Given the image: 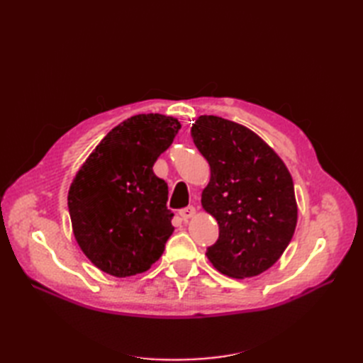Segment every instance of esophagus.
Returning <instances> with one entry per match:
<instances>
[{"instance_id":"esophagus-1","label":"esophagus","mask_w":363,"mask_h":363,"mask_svg":"<svg viewBox=\"0 0 363 363\" xmlns=\"http://www.w3.org/2000/svg\"><path fill=\"white\" fill-rule=\"evenodd\" d=\"M195 213H196V211H195V207H186V208H182V211L179 212V215L182 216V219L183 221H189L191 218H194L195 216Z\"/></svg>"}]
</instances>
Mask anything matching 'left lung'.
Returning <instances> with one entry per match:
<instances>
[{
  "mask_svg": "<svg viewBox=\"0 0 363 363\" xmlns=\"http://www.w3.org/2000/svg\"><path fill=\"white\" fill-rule=\"evenodd\" d=\"M191 136L211 167L201 206L219 227L206 256L224 276L256 277L281 257L295 232L291 172L265 140L233 121L199 116Z\"/></svg>",
  "mask_w": 363,
  "mask_h": 363,
  "instance_id": "left-lung-1",
  "label": "left lung"
}]
</instances>
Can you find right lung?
<instances>
[{"instance_id":"add662e5","label":"right lung","mask_w":363,"mask_h":363,"mask_svg":"<svg viewBox=\"0 0 363 363\" xmlns=\"http://www.w3.org/2000/svg\"><path fill=\"white\" fill-rule=\"evenodd\" d=\"M182 124L160 113L135 115L112 128L77 171L68 207L77 244L113 277L142 274L172 235L168 186L152 172Z\"/></svg>"}]
</instances>
